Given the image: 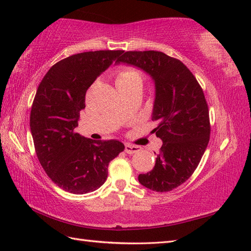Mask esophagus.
I'll use <instances>...</instances> for the list:
<instances>
[{"mask_svg":"<svg viewBox=\"0 0 251 251\" xmlns=\"http://www.w3.org/2000/svg\"><path fill=\"white\" fill-rule=\"evenodd\" d=\"M139 150H140V148L138 146L130 145V143H126V145H125V152L127 154H135Z\"/></svg>","mask_w":251,"mask_h":251,"instance_id":"esophagus-1","label":"esophagus"}]
</instances>
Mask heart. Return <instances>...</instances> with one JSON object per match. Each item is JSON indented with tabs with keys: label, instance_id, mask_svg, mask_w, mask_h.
<instances>
[{
	"label": "heart",
	"instance_id": "heart-1",
	"mask_svg": "<svg viewBox=\"0 0 251 251\" xmlns=\"http://www.w3.org/2000/svg\"><path fill=\"white\" fill-rule=\"evenodd\" d=\"M115 82L119 90H125L130 88L141 89L143 84V75L138 69L134 67H122L116 73Z\"/></svg>",
	"mask_w": 251,
	"mask_h": 251
}]
</instances>
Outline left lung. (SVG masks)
<instances>
[{
	"mask_svg": "<svg viewBox=\"0 0 251 251\" xmlns=\"http://www.w3.org/2000/svg\"><path fill=\"white\" fill-rule=\"evenodd\" d=\"M115 63L142 69L155 83L152 121L163 146L155 166L138 177L156 192H168L188 180L199 166L209 142L208 104L201 85L183 62L162 51H123ZM155 153V152H154Z\"/></svg>",
	"mask_w": 251,
	"mask_h": 251,
	"instance_id": "obj_1",
	"label": "left lung"
}]
</instances>
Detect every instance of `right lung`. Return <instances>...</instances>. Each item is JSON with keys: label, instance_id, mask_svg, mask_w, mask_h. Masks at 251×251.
I'll use <instances>...</instances> for the list:
<instances>
[{"label": "right lung", "instance_id": "1", "mask_svg": "<svg viewBox=\"0 0 251 251\" xmlns=\"http://www.w3.org/2000/svg\"><path fill=\"white\" fill-rule=\"evenodd\" d=\"M123 50H96L67 57L52 66L37 87L30 128L37 158L59 188L73 194L99 189L112 159L124 151L117 140H93L75 132L85 95Z\"/></svg>", "mask_w": 251, "mask_h": 251}]
</instances>
